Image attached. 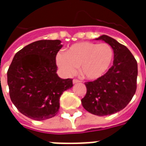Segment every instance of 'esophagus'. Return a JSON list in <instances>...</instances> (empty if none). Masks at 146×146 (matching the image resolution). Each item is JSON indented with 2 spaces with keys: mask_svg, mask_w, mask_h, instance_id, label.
<instances>
[{
  "mask_svg": "<svg viewBox=\"0 0 146 146\" xmlns=\"http://www.w3.org/2000/svg\"><path fill=\"white\" fill-rule=\"evenodd\" d=\"M80 81L79 80H77V79H73V84H76V83H80Z\"/></svg>",
  "mask_w": 146,
  "mask_h": 146,
  "instance_id": "34e87169",
  "label": "esophagus"
}]
</instances>
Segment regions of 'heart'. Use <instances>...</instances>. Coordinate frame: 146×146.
Here are the masks:
<instances>
[{"label":"heart","instance_id":"obj_1","mask_svg":"<svg viewBox=\"0 0 146 146\" xmlns=\"http://www.w3.org/2000/svg\"><path fill=\"white\" fill-rule=\"evenodd\" d=\"M113 48L108 44L81 42L72 45L65 54H58L56 62L66 75H72L80 66V73L88 80L99 79L107 73L113 62Z\"/></svg>","mask_w":146,"mask_h":146}]
</instances>
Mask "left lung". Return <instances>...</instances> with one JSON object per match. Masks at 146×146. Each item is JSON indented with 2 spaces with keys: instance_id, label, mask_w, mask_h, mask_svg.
<instances>
[{
  "instance_id": "obj_1",
  "label": "left lung",
  "mask_w": 146,
  "mask_h": 146,
  "mask_svg": "<svg viewBox=\"0 0 146 146\" xmlns=\"http://www.w3.org/2000/svg\"><path fill=\"white\" fill-rule=\"evenodd\" d=\"M96 40L112 47L113 64L101 78L85 83L87 93L81 102L88 112L103 116L119 112L131 102L137 88L138 64L128 48L115 39L102 35Z\"/></svg>"
}]
</instances>
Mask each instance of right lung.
Wrapping results in <instances>:
<instances>
[{
  "mask_svg": "<svg viewBox=\"0 0 146 146\" xmlns=\"http://www.w3.org/2000/svg\"><path fill=\"white\" fill-rule=\"evenodd\" d=\"M59 40L31 43L15 54L8 68L9 95L18 110L30 119L44 120L59 110V98L73 87V80L58 76L56 54Z\"/></svg>",
  "mask_w": 146,
  "mask_h": 146,
  "instance_id": "add662e5",
  "label": "right lung"
}]
</instances>
